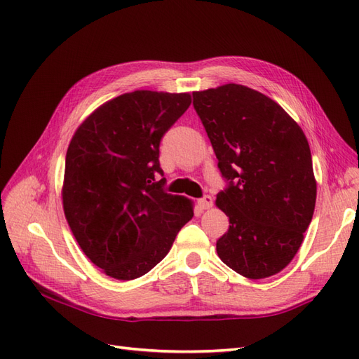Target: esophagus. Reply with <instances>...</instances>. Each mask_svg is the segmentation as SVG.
I'll return each instance as SVG.
<instances>
[{"instance_id": "obj_1", "label": "esophagus", "mask_w": 359, "mask_h": 359, "mask_svg": "<svg viewBox=\"0 0 359 359\" xmlns=\"http://www.w3.org/2000/svg\"><path fill=\"white\" fill-rule=\"evenodd\" d=\"M198 205H199L201 210H208L212 206V198L211 196H203L202 199L198 201Z\"/></svg>"}]
</instances>
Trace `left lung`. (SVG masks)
Wrapping results in <instances>:
<instances>
[{"label": "left lung", "mask_w": 359, "mask_h": 359, "mask_svg": "<svg viewBox=\"0 0 359 359\" xmlns=\"http://www.w3.org/2000/svg\"><path fill=\"white\" fill-rule=\"evenodd\" d=\"M227 187L215 205L229 217L217 255L259 280L295 257L316 205L311 153L297 121L265 94L238 83L193 93Z\"/></svg>", "instance_id": "obj_1"}]
</instances>
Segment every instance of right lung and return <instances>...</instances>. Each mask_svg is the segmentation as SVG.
<instances>
[{
    "instance_id": "obj_1",
    "label": "right lung",
    "mask_w": 359,
    "mask_h": 359,
    "mask_svg": "<svg viewBox=\"0 0 359 359\" xmlns=\"http://www.w3.org/2000/svg\"><path fill=\"white\" fill-rule=\"evenodd\" d=\"M189 93L137 90L106 102L76 130L62 208L82 252L106 276L135 280L165 257L193 202L163 190L160 140L189 109Z\"/></svg>"
}]
</instances>
